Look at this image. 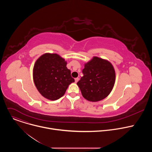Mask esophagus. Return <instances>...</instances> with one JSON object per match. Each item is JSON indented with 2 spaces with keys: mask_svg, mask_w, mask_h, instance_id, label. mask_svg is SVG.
Here are the masks:
<instances>
[{
  "mask_svg": "<svg viewBox=\"0 0 152 152\" xmlns=\"http://www.w3.org/2000/svg\"><path fill=\"white\" fill-rule=\"evenodd\" d=\"M79 78L78 77H76V78H75V83H77L78 81H79Z\"/></svg>",
  "mask_w": 152,
  "mask_h": 152,
  "instance_id": "1",
  "label": "esophagus"
}]
</instances>
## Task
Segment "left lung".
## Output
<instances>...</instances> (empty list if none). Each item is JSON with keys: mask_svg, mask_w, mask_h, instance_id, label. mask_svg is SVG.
<instances>
[{"mask_svg": "<svg viewBox=\"0 0 152 152\" xmlns=\"http://www.w3.org/2000/svg\"><path fill=\"white\" fill-rule=\"evenodd\" d=\"M83 76L77 83L82 96L96 102L106 98L113 89L115 72L113 64L106 59L93 56L84 64Z\"/></svg>", "mask_w": 152, "mask_h": 152, "instance_id": "left-lung-1", "label": "left lung"}]
</instances>
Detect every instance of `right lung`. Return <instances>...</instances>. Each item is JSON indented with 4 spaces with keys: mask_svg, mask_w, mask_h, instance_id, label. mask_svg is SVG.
<instances>
[{
    "mask_svg": "<svg viewBox=\"0 0 152 152\" xmlns=\"http://www.w3.org/2000/svg\"><path fill=\"white\" fill-rule=\"evenodd\" d=\"M67 61L57 53H46L39 57L33 69V79L39 93L45 98L56 100L62 97L75 82Z\"/></svg>",
    "mask_w": 152,
    "mask_h": 152,
    "instance_id": "obj_1",
    "label": "right lung"
}]
</instances>
